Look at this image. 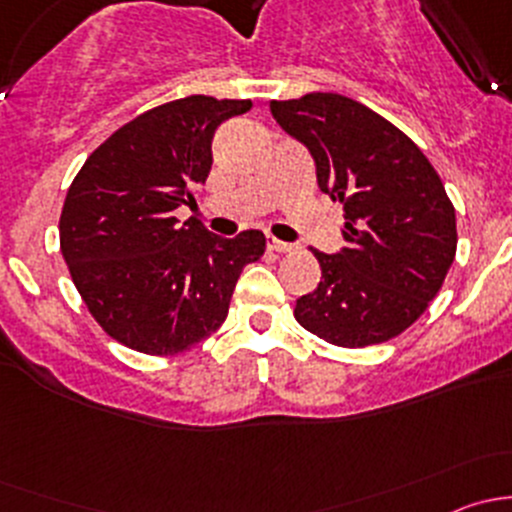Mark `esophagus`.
Masks as SVG:
<instances>
[{
	"mask_svg": "<svg viewBox=\"0 0 512 512\" xmlns=\"http://www.w3.org/2000/svg\"><path fill=\"white\" fill-rule=\"evenodd\" d=\"M267 247H270L272 252H289V250H292V245H289V242L277 240V237H270V240H267Z\"/></svg>",
	"mask_w": 512,
	"mask_h": 512,
	"instance_id": "1",
	"label": "esophagus"
}]
</instances>
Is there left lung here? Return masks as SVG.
I'll list each match as a JSON object with an SVG mask.
<instances>
[{
    "instance_id": "obj_1",
    "label": "left lung",
    "mask_w": 512,
    "mask_h": 512,
    "mask_svg": "<svg viewBox=\"0 0 512 512\" xmlns=\"http://www.w3.org/2000/svg\"><path fill=\"white\" fill-rule=\"evenodd\" d=\"M282 131L312 153L322 193L344 205L347 247L322 267L294 319L337 347L389 342L426 312L456 257V210L421 148L339 94L270 101Z\"/></svg>"
}]
</instances>
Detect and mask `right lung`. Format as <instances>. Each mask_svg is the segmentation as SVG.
<instances>
[{
	"instance_id": "right-lung-1",
	"label": "right lung",
	"mask_w": 512,
	"mask_h": 512,
	"mask_svg": "<svg viewBox=\"0 0 512 512\" xmlns=\"http://www.w3.org/2000/svg\"><path fill=\"white\" fill-rule=\"evenodd\" d=\"M250 108L213 96L151 108L101 143L71 183L61 255L103 332L128 349L170 356L208 339L242 267L265 252L260 230L227 240L175 218L208 178L220 123Z\"/></svg>"
}]
</instances>
